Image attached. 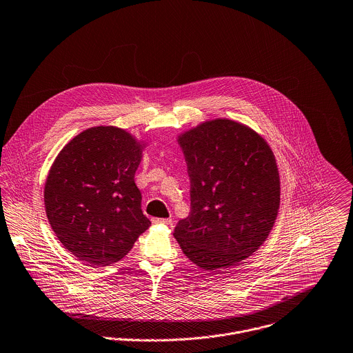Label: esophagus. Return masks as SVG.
Wrapping results in <instances>:
<instances>
[{
	"instance_id": "esophagus-1",
	"label": "esophagus",
	"mask_w": 353,
	"mask_h": 353,
	"mask_svg": "<svg viewBox=\"0 0 353 353\" xmlns=\"http://www.w3.org/2000/svg\"><path fill=\"white\" fill-rule=\"evenodd\" d=\"M153 223H164V225H172V219L171 218H153L152 219Z\"/></svg>"
}]
</instances>
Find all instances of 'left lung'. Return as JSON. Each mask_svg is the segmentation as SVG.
Returning a JSON list of instances; mask_svg holds the SVG:
<instances>
[{
	"instance_id": "obj_1",
	"label": "left lung",
	"mask_w": 353,
	"mask_h": 353,
	"mask_svg": "<svg viewBox=\"0 0 353 353\" xmlns=\"http://www.w3.org/2000/svg\"><path fill=\"white\" fill-rule=\"evenodd\" d=\"M190 181V212L174 230L183 254L208 272L232 268L255 252L280 204L276 160L252 130L212 120L179 138Z\"/></svg>"
}]
</instances>
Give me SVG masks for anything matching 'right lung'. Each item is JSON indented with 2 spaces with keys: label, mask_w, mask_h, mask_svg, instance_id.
<instances>
[{
  "label": "right lung",
  "mask_w": 353,
  "mask_h": 353,
  "mask_svg": "<svg viewBox=\"0 0 353 353\" xmlns=\"http://www.w3.org/2000/svg\"><path fill=\"white\" fill-rule=\"evenodd\" d=\"M142 146L116 127L90 128L58 154L47 178L48 221L65 248L87 263L120 261L150 226L135 171Z\"/></svg>",
  "instance_id": "right-lung-1"
}]
</instances>
